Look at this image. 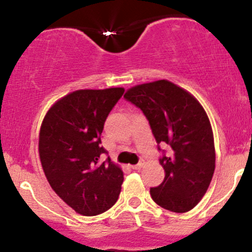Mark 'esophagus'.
Instances as JSON below:
<instances>
[{"mask_svg":"<svg viewBox=\"0 0 252 252\" xmlns=\"http://www.w3.org/2000/svg\"><path fill=\"white\" fill-rule=\"evenodd\" d=\"M142 166H143V162L141 161V162H138L137 164H134V166H131V168L135 169V170H138V169L142 168Z\"/></svg>","mask_w":252,"mask_h":252,"instance_id":"esophagus-1","label":"esophagus"}]
</instances>
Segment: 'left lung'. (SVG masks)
<instances>
[{"instance_id": "left-lung-1", "label": "left lung", "mask_w": 252, "mask_h": 252, "mask_svg": "<svg viewBox=\"0 0 252 252\" xmlns=\"http://www.w3.org/2000/svg\"><path fill=\"white\" fill-rule=\"evenodd\" d=\"M124 98L142 110L158 149L163 181L150 189L156 204L172 212L184 213L201 200L216 168L213 132L201 104L186 90L168 80L129 89ZM170 146V153L159 148Z\"/></svg>"}]
</instances>
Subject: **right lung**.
Masks as SVG:
<instances>
[{
	"label": "right lung",
	"instance_id": "obj_1",
	"mask_svg": "<svg viewBox=\"0 0 252 252\" xmlns=\"http://www.w3.org/2000/svg\"><path fill=\"white\" fill-rule=\"evenodd\" d=\"M123 88L78 90L48 110L41 124L39 154L51 187L83 216H97L117 201L123 172L106 158L100 134Z\"/></svg>",
	"mask_w": 252,
	"mask_h": 252
}]
</instances>
